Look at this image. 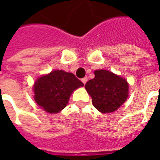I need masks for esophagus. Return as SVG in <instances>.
<instances>
[{
	"label": "esophagus",
	"mask_w": 160,
	"mask_h": 160,
	"mask_svg": "<svg viewBox=\"0 0 160 160\" xmlns=\"http://www.w3.org/2000/svg\"><path fill=\"white\" fill-rule=\"evenodd\" d=\"M81 81L83 82V84H86L87 81V77H84L83 79H81Z\"/></svg>",
	"instance_id": "34e87169"
}]
</instances>
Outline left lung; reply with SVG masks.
Here are the masks:
<instances>
[{
    "label": "left lung",
    "instance_id": "obj_1",
    "mask_svg": "<svg viewBox=\"0 0 160 160\" xmlns=\"http://www.w3.org/2000/svg\"><path fill=\"white\" fill-rule=\"evenodd\" d=\"M95 77L88 80L85 87L92 98V104L102 113L118 110L128 96L127 80L108 70L98 69Z\"/></svg>",
    "mask_w": 160,
    "mask_h": 160
}]
</instances>
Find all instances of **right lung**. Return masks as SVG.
<instances>
[{
	"mask_svg": "<svg viewBox=\"0 0 160 160\" xmlns=\"http://www.w3.org/2000/svg\"><path fill=\"white\" fill-rule=\"evenodd\" d=\"M84 84L72 73L54 70L39 77L34 84V99L48 113H58L66 107L71 94Z\"/></svg>",
	"mask_w": 160,
	"mask_h": 160,
	"instance_id": "obj_1",
	"label": "right lung"
}]
</instances>
